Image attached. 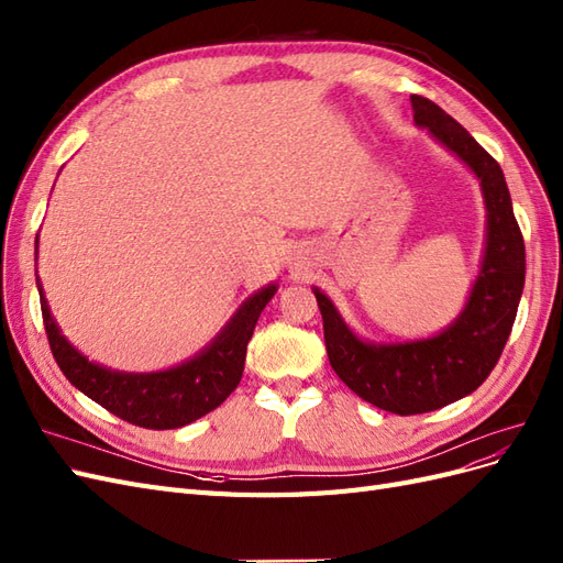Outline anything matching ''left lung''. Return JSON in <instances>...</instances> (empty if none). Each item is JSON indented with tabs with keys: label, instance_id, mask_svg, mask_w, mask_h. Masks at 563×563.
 Here are the masks:
<instances>
[{
	"label": "left lung",
	"instance_id": "8db88e82",
	"mask_svg": "<svg viewBox=\"0 0 563 563\" xmlns=\"http://www.w3.org/2000/svg\"><path fill=\"white\" fill-rule=\"evenodd\" d=\"M410 101L415 122L427 126L478 176L486 198V254L467 307L437 336L375 346L358 340L332 301L313 287L336 377L367 404L404 417L439 410L486 382L509 340L526 280L523 235L497 159L443 108L417 93Z\"/></svg>",
	"mask_w": 563,
	"mask_h": 563
}]
</instances>
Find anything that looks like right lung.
<instances>
[{"mask_svg": "<svg viewBox=\"0 0 563 563\" xmlns=\"http://www.w3.org/2000/svg\"><path fill=\"white\" fill-rule=\"evenodd\" d=\"M37 290L52 353L73 387L130 424L143 429H179L221 406L238 387L256 320L278 287L268 285L250 297L200 356L172 371L151 375L112 373L87 361L54 323L40 280Z\"/></svg>", "mask_w": 563, "mask_h": 563, "instance_id": "1", "label": "right lung"}]
</instances>
